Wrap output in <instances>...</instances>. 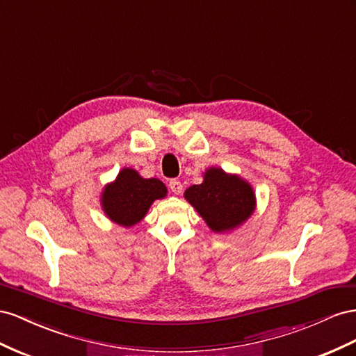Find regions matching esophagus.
<instances>
[{
  "label": "esophagus",
  "instance_id": "obj_1",
  "mask_svg": "<svg viewBox=\"0 0 356 356\" xmlns=\"http://www.w3.org/2000/svg\"><path fill=\"white\" fill-rule=\"evenodd\" d=\"M168 186H170V189H171V192L172 194H176V195H179V194H181V189H184V185L180 184L179 180H176V179H172V180H170V184H168Z\"/></svg>",
  "mask_w": 356,
  "mask_h": 356
}]
</instances>
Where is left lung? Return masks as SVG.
Returning a JSON list of instances; mask_svg holds the SVG:
<instances>
[{"mask_svg":"<svg viewBox=\"0 0 356 356\" xmlns=\"http://www.w3.org/2000/svg\"><path fill=\"white\" fill-rule=\"evenodd\" d=\"M185 198L216 234L237 229L257 209L255 191L249 181L219 167L202 172V184L189 186Z\"/></svg>","mask_w":356,"mask_h":356,"instance_id":"left-lung-1","label":"left lung"}]
</instances>
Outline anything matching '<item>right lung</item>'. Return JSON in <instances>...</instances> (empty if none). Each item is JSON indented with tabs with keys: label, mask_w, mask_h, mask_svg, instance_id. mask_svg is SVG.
<instances>
[{
	"label": "right lung",
	"mask_w": 356,
	"mask_h": 356,
	"mask_svg": "<svg viewBox=\"0 0 356 356\" xmlns=\"http://www.w3.org/2000/svg\"><path fill=\"white\" fill-rule=\"evenodd\" d=\"M167 186L159 179H145L134 168L119 171L101 192V209L104 215L120 227H134L143 219L154 201L167 197Z\"/></svg>",
	"instance_id": "1"
}]
</instances>
